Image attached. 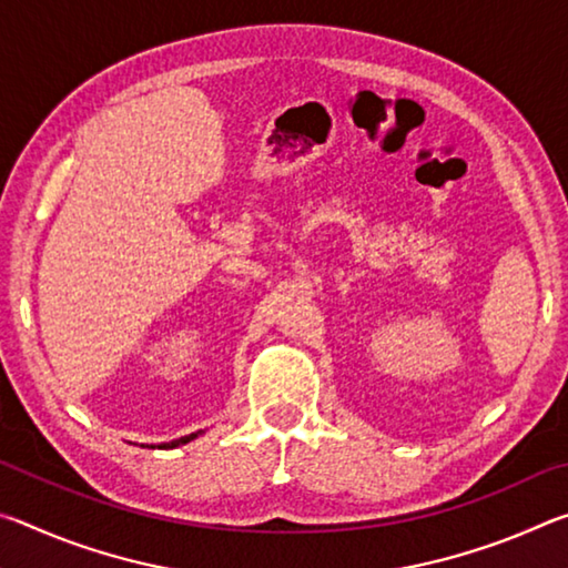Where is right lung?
<instances>
[{
    "label": "right lung",
    "instance_id": "1",
    "mask_svg": "<svg viewBox=\"0 0 568 568\" xmlns=\"http://www.w3.org/2000/svg\"><path fill=\"white\" fill-rule=\"evenodd\" d=\"M200 434H205V430H197V434H190V436H182V438H175V440H168V444H158V448H178V446H185L190 444V440H195ZM145 446V444H142ZM150 448H155V444H152Z\"/></svg>",
    "mask_w": 568,
    "mask_h": 568
}]
</instances>
